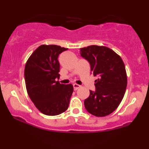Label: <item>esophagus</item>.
Segmentation results:
<instances>
[{
    "label": "esophagus",
    "mask_w": 149,
    "mask_h": 149,
    "mask_svg": "<svg viewBox=\"0 0 149 149\" xmlns=\"http://www.w3.org/2000/svg\"><path fill=\"white\" fill-rule=\"evenodd\" d=\"M73 89H74V90H77L78 89H79L80 87H81L80 85L76 84V83H74V84H73Z\"/></svg>",
    "instance_id": "esophagus-1"
}]
</instances>
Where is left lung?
<instances>
[{"mask_svg": "<svg viewBox=\"0 0 149 149\" xmlns=\"http://www.w3.org/2000/svg\"><path fill=\"white\" fill-rule=\"evenodd\" d=\"M80 55L89 61L95 80L96 90H90L84 101L85 109L92 115L103 117L117 109L123 98L127 78L123 59L105 46L90 45L80 48Z\"/></svg>", "mask_w": 149, "mask_h": 149, "instance_id": "8db88e82", "label": "left lung"}]
</instances>
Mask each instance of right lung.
Returning <instances> with one entry per match:
<instances>
[{"label":"right lung","mask_w":149,"mask_h":149,"mask_svg":"<svg viewBox=\"0 0 149 149\" xmlns=\"http://www.w3.org/2000/svg\"><path fill=\"white\" fill-rule=\"evenodd\" d=\"M68 48L55 45L39 46L27 60L24 78L27 93L40 112L57 116L67 110L73 92L71 84H61L58 56Z\"/></svg>","instance_id":"1"}]
</instances>
